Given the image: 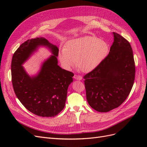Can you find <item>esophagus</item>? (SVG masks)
<instances>
[{"instance_id":"obj_1","label":"esophagus","mask_w":147,"mask_h":147,"mask_svg":"<svg viewBox=\"0 0 147 147\" xmlns=\"http://www.w3.org/2000/svg\"><path fill=\"white\" fill-rule=\"evenodd\" d=\"M74 78L75 79L77 80H81L82 79V76H80V75H75V74L74 75Z\"/></svg>"}]
</instances>
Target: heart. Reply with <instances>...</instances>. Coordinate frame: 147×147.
<instances>
[{"instance_id":"heart-1","label":"heart","mask_w":147,"mask_h":147,"mask_svg":"<svg viewBox=\"0 0 147 147\" xmlns=\"http://www.w3.org/2000/svg\"><path fill=\"white\" fill-rule=\"evenodd\" d=\"M109 44L94 36L81 37L67 42L59 54L62 65L70 69L76 64L84 72L95 69L107 55Z\"/></svg>"}]
</instances>
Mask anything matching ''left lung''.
Wrapping results in <instances>:
<instances>
[{"instance_id": "left-lung-1", "label": "left lung", "mask_w": 147, "mask_h": 147, "mask_svg": "<svg viewBox=\"0 0 147 147\" xmlns=\"http://www.w3.org/2000/svg\"><path fill=\"white\" fill-rule=\"evenodd\" d=\"M110 52L95 69L83 77L89 105L99 112H108L121 105L132 90L135 62L126 38L113 32Z\"/></svg>"}]
</instances>
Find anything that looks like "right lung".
<instances>
[{"label": "right lung", "mask_w": 147, "mask_h": 147, "mask_svg": "<svg viewBox=\"0 0 147 147\" xmlns=\"http://www.w3.org/2000/svg\"><path fill=\"white\" fill-rule=\"evenodd\" d=\"M47 46L52 55L36 77L30 78L21 65L37 46ZM59 49L43 37L28 40L13 55L11 82L15 93L26 109L39 117H53L63 110L69 84L74 74L57 65Z\"/></svg>", "instance_id": "1"}]
</instances>
